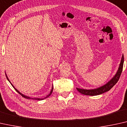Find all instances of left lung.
<instances>
[{
    "label": "left lung",
    "instance_id": "obj_1",
    "mask_svg": "<svg viewBox=\"0 0 127 127\" xmlns=\"http://www.w3.org/2000/svg\"><path fill=\"white\" fill-rule=\"evenodd\" d=\"M123 63H124V56L123 55L120 62V64L116 74L115 75V76L108 83L105 84V85L102 86L98 87V88L94 89H89V90H87V89H80L78 88V87H76V89H77L78 92L81 93L82 94L91 96L99 95V94H103L105 92H108L109 90H110L115 85V84H116L118 81H119L120 76L121 74L123 71Z\"/></svg>",
    "mask_w": 127,
    "mask_h": 127
}]
</instances>
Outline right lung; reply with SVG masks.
Returning <instances> with one entry per match:
<instances>
[{
    "instance_id": "obj_1",
    "label": "right lung",
    "mask_w": 127,
    "mask_h": 127,
    "mask_svg": "<svg viewBox=\"0 0 127 127\" xmlns=\"http://www.w3.org/2000/svg\"><path fill=\"white\" fill-rule=\"evenodd\" d=\"M6 78H7V80H8V81L10 82V83H11V85L12 86V87H14V89H15V90L16 91H17V92L18 93H19V94H21V95H22L23 97L25 98H27V99H35V100H43V99H45V98H46L49 97V96L51 95L52 93V92H53V87H52V89H51V92H50V93H49V94H48V95H46L45 97H44V98H31V97H28V96H26V95H24V94H22V93H20V92H19V91H18V90H17V89H16V88H15V87H14L13 85H12V83H11V82H10V80H9V79H8V77H7V75H6Z\"/></svg>"
}]
</instances>
